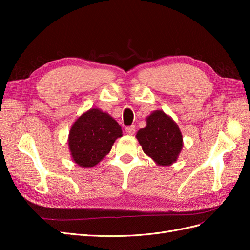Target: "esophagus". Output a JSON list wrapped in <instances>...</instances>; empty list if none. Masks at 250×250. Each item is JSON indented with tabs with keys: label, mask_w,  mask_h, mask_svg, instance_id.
I'll return each mask as SVG.
<instances>
[{
	"label": "esophagus",
	"mask_w": 250,
	"mask_h": 250,
	"mask_svg": "<svg viewBox=\"0 0 250 250\" xmlns=\"http://www.w3.org/2000/svg\"><path fill=\"white\" fill-rule=\"evenodd\" d=\"M125 131H126V133H127L128 135H133L134 132H135V127H134L133 125L128 126V127L125 128Z\"/></svg>",
	"instance_id": "obj_1"
}]
</instances>
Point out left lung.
Masks as SVG:
<instances>
[{
    "label": "left lung",
    "instance_id": "obj_1",
    "mask_svg": "<svg viewBox=\"0 0 250 250\" xmlns=\"http://www.w3.org/2000/svg\"><path fill=\"white\" fill-rule=\"evenodd\" d=\"M135 138L144 153L158 166L175 163L184 147L183 134L175 121L158 109L146 118V127L140 129Z\"/></svg>",
    "mask_w": 250,
    "mask_h": 250
}]
</instances>
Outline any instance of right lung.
Here are the masks:
<instances>
[{
  "label": "right lung",
  "instance_id": "1",
  "mask_svg": "<svg viewBox=\"0 0 250 250\" xmlns=\"http://www.w3.org/2000/svg\"><path fill=\"white\" fill-rule=\"evenodd\" d=\"M122 133V128L107 112L99 108L83 112L71 126L67 138L73 162L82 168L95 167Z\"/></svg>",
  "mask_w": 250,
  "mask_h": 250
}]
</instances>
